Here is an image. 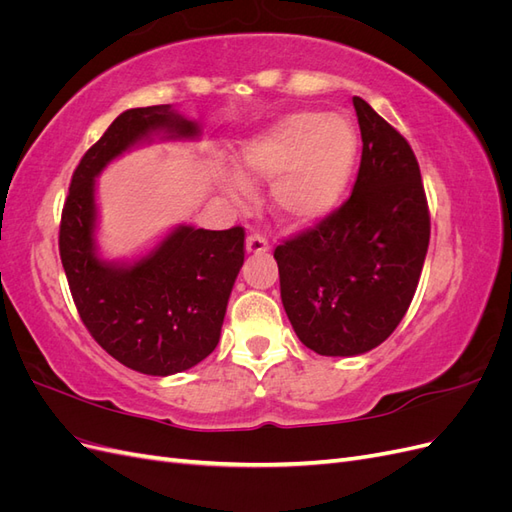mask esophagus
Masks as SVG:
<instances>
[{"label": "esophagus", "instance_id": "1", "mask_svg": "<svg viewBox=\"0 0 512 512\" xmlns=\"http://www.w3.org/2000/svg\"><path fill=\"white\" fill-rule=\"evenodd\" d=\"M269 241L262 237V235H258V232H254V235H250L245 239V250L250 252V254H265L267 250H269Z\"/></svg>", "mask_w": 512, "mask_h": 512}]
</instances>
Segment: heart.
Returning <instances> with one entry per match:
<instances>
[{
	"label": "heart",
	"mask_w": 512,
	"mask_h": 512,
	"mask_svg": "<svg viewBox=\"0 0 512 512\" xmlns=\"http://www.w3.org/2000/svg\"><path fill=\"white\" fill-rule=\"evenodd\" d=\"M359 136L346 115L297 111L254 134L237 158L247 181H271V207L292 228H305L327 218L344 198ZM241 196L250 185L235 181Z\"/></svg>",
	"instance_id": "1"
}]
</instances>
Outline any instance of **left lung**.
<instances>
[{"label":"left lung","instance_id":"left-lung-1","mask_svg":"<svg viewBox=\"0 0 512 512\" xmlns=\"http://www.w3.org/2000/svg\"><path fill=\"white\" fill-rule=\"evenodd\" d=\"M352 104L363 153L350 198L273 254L292 329L322 356L369 352L397 329L429 245L421 170L408 141L363 98Z\"/></svg>","mask_w":512,"mask_h":512}]
</instances>
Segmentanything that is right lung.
Masks as SVG:
<instances>
[{
  "mask_svg": "<svg viewBox=\"0 0 512 512\" xmlns=\"http://www.w3.org/2000/svg\"><path fill=\"white\" fill-rule=\"evenodd\" d=\"M198 136V123L170 104L123 111L76 166L61 211L59 256L83 324L113 359L147 376L179 374L218 346L245 232L179 224L143 256L106 260L98 247L96 179L156 138Z\"/></svg>",
  "mask_w": 512,
  "mask_h": 512,
  "instance_id": "obj_1",
  "label": "right lung"
}]
</instances>
